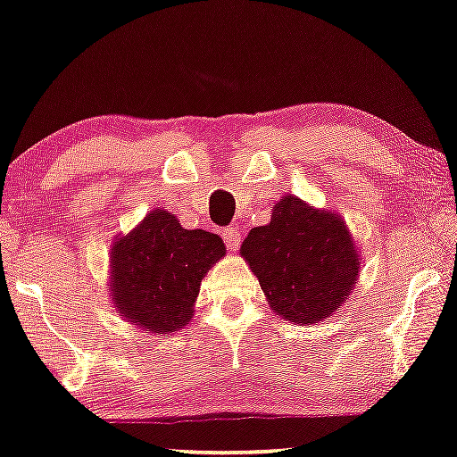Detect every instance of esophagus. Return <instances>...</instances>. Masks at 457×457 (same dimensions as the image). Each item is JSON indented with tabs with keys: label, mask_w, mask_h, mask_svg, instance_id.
<instances>
[{
	"label": "esophagus",
	"mask_w": 457,
	"mask_h": 457,
	"mask_svg": "<svg viewBox=\"0 0 457 457\" xmlns=\"http://www.w3.org/2000/svg\"><path fill=\"white\" fill-rule=\"evenodd\" d=\"M224 241H227V247L230 252L239 250L241 245V230L237 227H230L224 230Z\"/></svg>",
	"instance_id": "1"
}]
</instances>
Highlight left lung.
<instances>
[{
    "label": "left lung",
    "instance_id": "left-lung-1",
    "mask_svg": "<svg viewBox=\"0 0 457 457\" xmlns=\"http://www.w3.org/2000/svg\"><path fill=\"white\" fill-rule=\"evenodd\" d=\"M241 256L273 312L298 326L337 312L360 271L356 244L339 213L313 210L292 195L275 203L271 222L250 230Z\"/></svg>",
    "mask_w": 457,
    "mask_h": 457
}]
</instances>
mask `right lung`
Wrapping results in <instances>:
<instances>
[{"label": "right lung", "instance_id": "right-lung-1", "mask_svg": "<svg viewBox=\"0 0 457 457\" xmlns=\"http://www.w3.org/2000/svg\"><path fill=\"white\" fill-rule=\"evenodd\" d=\"M227 254L207 230L182 228L176 213L152 210L112 245L110 295L127 322L169 335L193 318L201 279Z\"/></svg>", "mask_w": 457, "mask_h": 457}]
</instances>
